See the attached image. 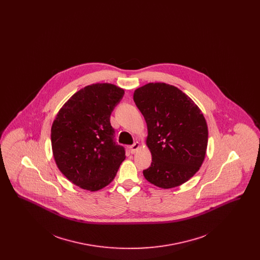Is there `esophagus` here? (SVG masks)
<instances>
[{"label":"esophagus","instance_id":"1","mask_svg":"<svg viewBox=\"0 0 260 260\" xmlns=\"http://www.w3.org/2000/svg\"><path fill=\"white\" fill-rule=\"evenodd\" d=\"M139 148H140V143H139V142H136L135 144H133V145L129 146V151H131L132 154H135L136 151Z\"/></svg>","mask_w":260,"mask_h":260}]
</instances>
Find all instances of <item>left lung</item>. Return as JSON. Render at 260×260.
Returning a JSON list of instances; mask_svg holds the SVG:
<instances>
[{
    "instance_id": "obj_1",
    "label": "left lung",
    "mask_w": 260,
    "mask_h": 260,
    "mask_svg": "<svg viewBox=\"0 0 260 260\" xmlns=\"http://www.w3.org/2000/svg\"><path fill=\"white\" fill-rule=\"evenodd\" d=\"M134 100L148 131L152 162L143 171L145 179L162 189L185 183L206 157L209 133L201 109L182 90L165 83L136 88Z\"/></svg>"
}]
</instances>
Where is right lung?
Here are the masks:
<instances>
[{"label": "right lung", "instance_id": "1", "mask_svg": "<svg viewBox=\"0 0 260 260\" xmlns=\"http://www.w3.org/2000/svg\"><path fill=\"white\" fill-rule=\"evenodd\" d=\"M124 90L113 84H92L65 102L51 125L52 155L75 185L99 191L110 184L125 159L114 141L110 115Z\"/></svg>", "mask_w": 260, "mask_h": 260}]
</instances>
